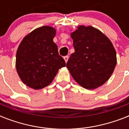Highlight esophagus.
<instances>
[{
	"label": "esophagus",
	"instance_id": "esophagus-1",
	"mask_svg": "<svg viewBox=\"0 0 129 129\" xmlns=\"http://www.w3.org/2000/svg\"><path fill=\"white\" fill-rule=\"evenodd\" d=\"M68 58H69V57L67 55V56H64L63 57V59H64V60L66 62H67L68 61Z\"/></svg>",
	"mask_w": 129,
	"mask_h": 129
}]
</instances>
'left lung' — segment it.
Instances as JSON below:
<instances>
[{
  "label": "left lung",
  "mask_w": 129,
  "mask_h": 129,
  "mask_svg": "<svg viewBox=\"0 0 129 129\" xmlns=\"http://www.w3.org/2000/svg\"><path fill=\"white\" fill-rule=\"evenodd\" d=\"M75 52L66 66L79 84L95 89L108 80L116 65V53L106 35L91 26H79L71 33Z\"/></svg>",
  "instance_id": "left-lung-1"
}]
</instances>
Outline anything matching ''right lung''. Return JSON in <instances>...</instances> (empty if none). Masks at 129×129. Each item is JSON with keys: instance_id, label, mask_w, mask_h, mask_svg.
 <instances>
[{"instance_id": "obj_1", "label": "right lung", "mask_w": 129, "mask_h": 129, "mask_svg": "<svg viewBox=\"0 0 129 129\" xmlns=\"http://www.w3.org/2000/svg\"><path fill=\"white\" fill-rule=\"evenodd\" d=\"M56 31L43 26L24 37L16 55V69L25 84L39 90L50 84L66 62L53 42Z\"/></svg>"}]
</instances>
